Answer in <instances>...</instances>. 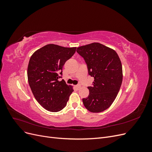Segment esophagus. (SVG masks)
Here are the masks:
<instances>
[{"label": "esophagus", "mask_w": 152, "mask_h": 152, "mask_svg": "<svg viewBox=\"0 0 152 152\" xmlns=\"http://www.w3.org/2000/svg\"><path fill=\"white\" fill-rule=\"evenodd\" d=\"M75 88L77 89V90H79L80 88H81V86L80 84H78V85H76L75 86Z\"/></svg>", "instance_id": "34e87169"}]
</instances>
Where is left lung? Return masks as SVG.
Instances as JSON below:
<instances>
[{
	"instance_id": "1",
	"label": "left lung",
	"mask_w": 152,
	"mask_h": 152,
	"mask_svg": "<svg viewBox=\"0 0 152 152\" xmlns=\"http://www.w3.org/2000/svg\"><path fill=\"white\" fill-rule=\"evenodd\" d=\"M84 58L89 74L94 77L93 86L88 87V97L82 99L89 112H103L115 99L122 82L121 61L115 50L98 42L77 48Z\"/></svg>"
}]
</instances>
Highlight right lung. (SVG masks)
Wrapping results in <instances>:
<instances>
[{
    "mask_svg": "<svg viewBox=\"0 0 152 152\" xmlns=\"http://www.w3.org/2000/svg\"><path fill=\"white\" fill-rule=\"evenodd\" d=\"M76 47L50 44L37 50L27 69L29 86L35 98L45 110L57 112L66 107L73 86L58 79L64 64L75 53Z\"/></svg>",
    "mask_w": 152,
    "mask_h": 152,
    "instance_id": "obj_1",
    "label": "right lung"
}]
</instances>
